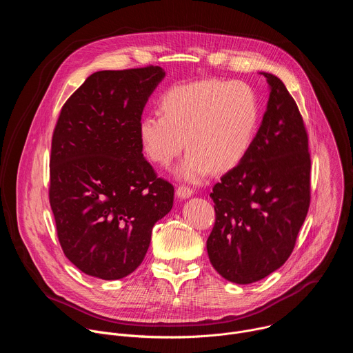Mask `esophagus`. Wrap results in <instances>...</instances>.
<instances>
[{"instance_id":"34e87169","label":"esophagus","mask_w":353,"mask_h":353,"mask_svg":"<svg viewBox=\"0 0 353 353\" xmlns=\"http://www.w3.org/2000/svg\"><path fill=\"white\" fill-rule=\"evenodd\" d=\"M176 194L179 198H188L194 194V190L188 185H179L177 190H176Z\"/></svg>"}]
</instances>
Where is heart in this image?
Instances as JSON below:
<instances>
[{"label": "heart", "instance_id": "b5f03b06", "mask_svg": "<svg viewBox=\"0 0 353 353\" xmlns=\"http://www.w3.org/2000/svg\"><path fill=\"white\" fill-rule=\"evenodd\" d=\"M159 112L139 121L143 152L152 163L169 168L185 143L188 154L177 173L188 181L236 168L254 142L260 119L253 89L219 79L172 86L159 100Z\"/></svg>", "mask_w": 353, "mask_h": 353}]
</instances>
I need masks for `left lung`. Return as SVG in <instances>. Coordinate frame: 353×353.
Returning <instances> with one entry per match:
<instances>
[{"label": "left lung", "mask_w": 353, "mask_h": 353, "mask_svg": "<svg viewBox=\"0 0 353 353\" xmlns=\"http://www.w3.org/2000/svg\"><path fill=\"white\" fill-rule=\"evenodd\" d=\"M261 74L271 92L254 142L210 194L215 204L210 261L219 275L240 285L285 264L310 207L312 161L303 117L283 82Z\"/></svg>", "instance_id": "1"}]
</instances>
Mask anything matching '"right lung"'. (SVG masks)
I'll list each match as a JSON object with an SVG mask.
<instances>
[{"mask_svg": "<svg viewBox=\"0 0 353 353\" xmlns=\"http://www.w3.org/2000/svg\"><path fill=\"white\" fill-rule=\"evenodd\" d=\"M158 65L97 71L64 103L52 139L48 199L65 257L120 279L142 263L174 187L143 158L138 125L163 79Z\"/></svg>", "mask_w": 353, "mask_h": 353, "instance_id": "1", "label": "right lung"}]
</instances>
